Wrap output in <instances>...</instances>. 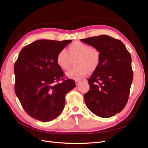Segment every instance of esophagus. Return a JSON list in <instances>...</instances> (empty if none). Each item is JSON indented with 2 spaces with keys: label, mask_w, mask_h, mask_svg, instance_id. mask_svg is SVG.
<instances>
[{
  "label": "esophagus",
  "mask_w": 148,
  "mask_h": 148,
  "mask_svg": "<svg viewBox=\"0 0 148 148\" xmlns=\"http://www.w3.org/2000/svg\"><path fill=\"white\" fill-rule=\"evenodd\" d=\"M75 84L77 85H79V84L80 83V80H75Z\"/></svg>",
  "instance_id": "34e87169"
}]
</instances>
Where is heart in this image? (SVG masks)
<instances>
[{
    "label": "heart",
    "instance_id": "obj_1",
    "mask_svg": "<svg viewBox=\"0 0 148 148\" xmlns=\"http://www.w3.org/2000/svg\"><path fill=\"white\" fill-rule=\"evenodd\" d=\"M101 52L96 47L88 44L75 41L68 47V53L60 51L57 56V64L63 70H68L73 64L75 66L66 73L67 76L73 79H80L88 72L95 71L100 64Z\"/></svg>",
    "mask_w": 148,
    "mask_h": 148
}]
</instances>
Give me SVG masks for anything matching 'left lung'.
Instances as JSON below:
<instances>
[{
  "label": "left lung",
  "mask_w": 148,
  "mask_h": 148,
  "mask_svg": "<svg viewBox=\"0 0 148 148\" xmlns=\"http://www.w3.org/2000/svg\"><path fill=\"white\" fill-rule=\"evenodd\" d=\"M81 41L99 49L101 54L99 67L88 79L86 107L98 116L110 118L121 112L128 101L133 80L130 53L121 41L108 35Z\"/></svg>",
  "instance_id": "1"
}]
</instances>
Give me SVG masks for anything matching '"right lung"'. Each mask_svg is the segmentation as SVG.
Listing matches in <instances>:
<instances>
[{
  "label": "right lung",
  "instance_id": "1",
  "mask_svg": "<svg viewBox=\"0 0 148 148\" xmlns=\"http://www.w3.org/2000/svg\"><path fill=\"white\" fill-rule=\"evenodd\" d=\"M71 41L40 40L21 51L14 63V91L32 118L51 121L63 110L65 95L75 88V83L73 79H64L56 57Z\"/></svg>",
  "mask_w": 148,
  "mask_h": 148
}]
</instances>
